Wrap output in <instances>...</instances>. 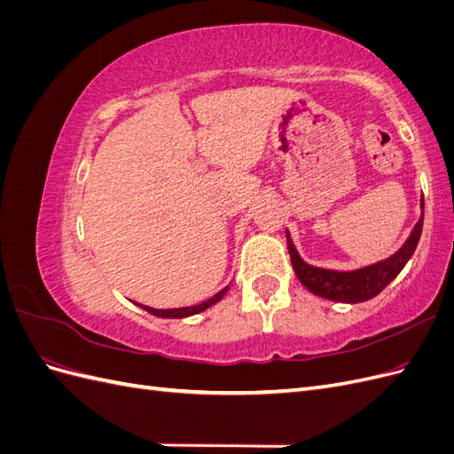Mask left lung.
<instances>
[{
	"instance_id": "left-lung-1",
	"label": "left lung",
	"mask_w": 454,
	"mask_h": 454,
	"mask_svg": "<svg viewBox=\"0 0 454 454\" xmlns=\"http://www.w3.org/2000/svg\"><path fill=\"white\" fill-rule=\"evenodd\" d=\"M420 219L417 225L411 231L409 239L405 244L388 259H382L379 263L367 265L356 270H332V269H320L309 265L303 257L299 255L295 250L294 240L290 237V231H286V240H287V252L292 257V265L301 280L309 292L314 295L337 301V303H364L377 297L384 287H387L402 269L407 265L411 255L415 254L417 244L422 235V219H424V199H420Z\"/></svg>"
}]
</instances>
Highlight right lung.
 Masks as SVG:
<instances>
[{"instance_id":"add662e5","label":"right lung","mask_w":454,"mask_h":454,"mask_svg":"<svg viewBox=\"0 0 454 454\" xmlns=\"http://www.w3.org/2000/svg\"><path fill=\"white\" fill-rule=\"evenodd\" d=\"M229 292V286H225L222 292H217L214 297H210L208 301H204V303L200 305H195V307H184V309H167V310H159V309H153V307H144L140 305L144 310H147L149 314L153 316H159V318H187V316H193V314H199L206 309L214 307L217 301H222L225 297V294Z\"/></svg>"}]
</instances>
